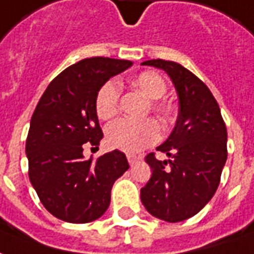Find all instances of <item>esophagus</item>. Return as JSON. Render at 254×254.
<instances>
[{
  "instance_id": "esophagus-1",
  "label": "esophagus",
  "mask_w": 254,
  "mask_h": 254,
  "mask_svg": "<svg viewBox=\"0 0 254 254\" xmlns=\"http://www.w3.org/2000/svg\"><path fill=\"white\" fill-rule=\"evenodd\" d=\"M127 160H128L129 165H134L135 162L139 160V158H138V157H136V155H134V154H127Z\"/></svg>"
}]
</instances>
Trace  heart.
<instances>
[{"label": "heart", "instance_id": "obj_1", "mask_svg": "<svg viewBox=\"0 0 254 254\" xmlns=\"http://www.w3.org/2000/svg\"><path fill=\"white\" fill-rule=\"evenodd\" d=\"M135 88H138L151 101V108L162 118H168L172 112V107L166 103L158 101L166 92L165 79L155 71H143L132 81ZM120 85L118 81H107L97 92L94 100L96 114L101 120L112 118L119 105ZM107 142L111 147L122 150L126 153H138L147 146L155 143L161 135L160 125L154 119L131 120L118 119L112 122L105 131Z\"/></svg>", "mask_w": 254, "mask_h": 254}]
</instances>
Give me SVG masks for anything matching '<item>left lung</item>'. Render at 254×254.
<instances>
[{
  "label": "left lung",
  "mask_w": 254,
  "mask_h": 254,
  "mask_svg": "<svg viewBox=\"0 0 254 254\" xmlns=\"http://www.w3.org/2000/svg\"><path fill=\"white\" fill-rule=\"evenodd\" d=\"M142 64L164 70L175 85L179 115L168 139L157 147L170 160H145L153 170L140 200L162 221H186L215 193L227 160V131L219 105L204 82L181 64L162 59Z\"/></svg>",
  "instance_id": "left-lung-1"
}]
</instances>
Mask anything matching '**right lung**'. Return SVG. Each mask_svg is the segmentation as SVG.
I'll return each mask as SVG.
<instances>
[{
	"label": "right lung",
	"mask_w": 254,
	"mask_h": 254,
	"mask_svg": "<svg viewBox=\"0 0 254 254\" xmlns=\"http://www.w3.org/2000/svg\"><path fill=\"white\" fill-rule=\"evenodd\" d=\"M132 66L129 61L94 57L64 68L39 100L25 153L29 180L50 214L68 223H88L104 214L114 183L129 165L114 150L86 160L84 143L103 139L94 100L99 89Z\"/></svg>",
	"instance_id": "add662e5"
}]
</instances>
